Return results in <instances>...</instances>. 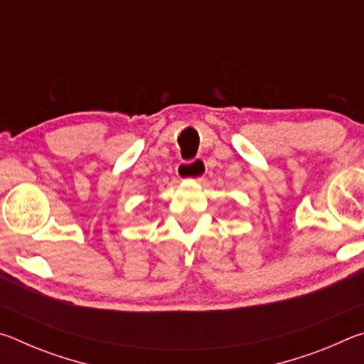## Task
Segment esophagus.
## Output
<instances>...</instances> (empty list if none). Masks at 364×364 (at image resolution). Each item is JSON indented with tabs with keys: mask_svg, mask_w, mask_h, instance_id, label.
I'll use <instances>...</instances> for the list:
<instances>
[{
	"mask_svg": "<svg viewBox=\"0 0 364 364\" xmlns=\"http://www.w3.org/2000/svg\"><path fill=\"white\" fill-rule=\"evenodd\" d=\"M207 171V164L202 157H197L191 162L178 164L176 173L180 178H191V180H200Z\"/></svg>",
	"mask_w": 364,
	"mask_h": 364,
	"instance_id": "34e87169",
	"label": "esophagus"
}]
</instances>
